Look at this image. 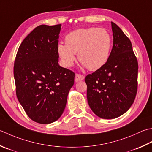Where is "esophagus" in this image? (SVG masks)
<instances>
[{
    "label": "esophagus",
    "mask_w": 152,
    "mask_h": 152,
    "mask_svg": "<svg viewBox=\"0 0 152 152\" xmlns=\"http://www.w3.org/2000/svg\"><path fill=\"white\" fill-rule=\"evenodd\" d=\"M84 79V76L82 75V74H76L75 76V81L76 82H79V81H82Z\"/></svg>",
    "instance_id": "esophagus-1"
}]
</instances>
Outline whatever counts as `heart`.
I'll use <instances>...</instances> for the list:
<instances>
[{
    "mask_svg": "<svg viewBox=\"0 0 152 152\" xmlns=\"http://www.w3.org/2000/svg\"><path fill=\"white\" fill-rule=\"evenodd\" d=\"M66 44L57 47L58 55L66 66H71L78 53L79 61L90 70H96L107 62L112 47V36L105 28H80L68 34Z\"/></svg>",
    "mask_w": 152,
    "mask_h": 152,
    "instance_id": "obj_1",
    "label": "heart"
}]
</instances>
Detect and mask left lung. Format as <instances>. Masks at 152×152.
Here are the masks:
<instances>
[{
  "label": "left lung",
  "mask_w": 152,
  "mask_h": 152,
  "mask_svg": "<svg viewBox=\"0 0 152 152\" xmlns=\"http://www.w3.org/2000/svg\"><path fill=\"white\" fill-rule=\"evenodd\" d=\"M113 46L103 66L88 74V102L98 117H120L131 107L138 90V64L132 43L122 29L111 22Z\"/></svg>",
  "instance_id": "8db88e82"
}]
</instances>
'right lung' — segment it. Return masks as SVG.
I'll list each match as a JSON object with an SVG mask.
<instances>
[{
  "mask_svg": "<svg viewBox=\"0 0 152 152\" xmlns=\"http://www.w3.org/2000/svg\"><path fill=\"white\" fill-rule=\"evenodd\" d=\"M61 28L36 27L20 44L14 61L18 99L28 117L40 124L58 119L74 83L75 73L58 64Z\"/></svg>",
  "mask_w": 152,
  "mask_h": 152,
  "instance_id": "add662e5",
  "label": "right lung"
}]
</instances>
